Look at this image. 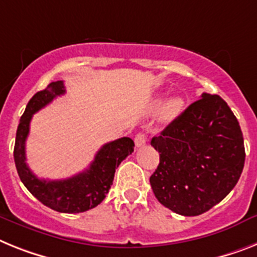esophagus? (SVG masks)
<instances>
[{
  "mask_svg": "<svg viewBox=\"0 0 257 257\" xmlns=\"http://www.w3.org/2000/svg\"><path fill=\"white\" fill-rule=\"evenodd\" d=\"M146 141H148V136L145 133H137V136L135 137V144L137 148H141V146L145 145Z\"/></svg>",
  "mask_w": 257,
  "mask_h": 257,
  "instance_id": "34e87169",
  "label": "esophagus"
}]
</instances>
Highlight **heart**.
I'll return each instance as SVG.
<instances>
[{
	"label": "heart",
	"mask_w": 257,
	"mask_h": 257,
	"mask_svg": "<svg viewBox=\"0 0 257 257\" xmlns=\"http://www.w3.org/2000/svg\"><path fill=\"white\" fill-rule=\"evenodd\" d=\"M153 105H154L155 108L161 107L162 99H155ZM183 105H184V102H183V99L180 98V96H174V98L169 99V100L163 104V107H162L161 109L162 118H163L165 121H171V120H174V118L178 117L179 113L182 112Z\"/></svg>",
	"instance_id": "obj_1"
}]
</instances>
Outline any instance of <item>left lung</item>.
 <instances>
[{
  "label": "left lung",
  "instance_id": "1",
  "mask_svg": "<svg viewBox=\"0 0 257 257\" xmlns=\"http://www.w3.org/2000/svg\"><path fill=\"white\" fill-rule=\"evenodd\" d=\"M159 165L150 176L155 197L180 215L208 212L231 192L244 167L239 122L219 95L201 99L152 140Z\"/></svg>",
  "mask_w": 257,
  "mask_h": 257
}]
</instances>
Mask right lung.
<instances>
[{"label":"right lung","instance_id":"obj_1","mask_svg":"<svg viewBox=\"0 0 257 257\" xmlns=\"http://www.w3.org/2000/svg\"><path fill=\"white\" fill-rule=\"evenodd\" d=\"M65 94L64 82H52L47 88L30 99L23 112L15 137L14 161L18 175L25 187L45 206L60 213H82L98 206L111 188L115 171L129 154L135 142L129 137L115 140L100 148L87 170L62 180H44L32 174L26 163V140L30 122L35 112L42 109L56 96Z\"/></svg>","mask_w":257,"mask_h":257}]
</instances>
